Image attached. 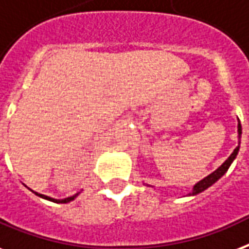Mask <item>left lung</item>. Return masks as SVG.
Instances as JSON below:
<instances>
[{"label": "left lung", "instance_id": "left-lung-1", "mask_svg": "<svg viewBox=\"0 0 249 249\" xmlns=\"http://www.w3.org/2000/svg\"><path fill=\"white\" fill-rule=\"evenodd\" d=\"M239 121V120H238ZM240 137H242V125H240V121L238 123V146L235 147V150L231 153V155L229 157V158L226 159L225 162L222 163L221 166L218 167L217 170L213 171L210 175H208L206 178H204L202 180H200V181H197L195 185H193V189L192 192H189L187 195L188 197L191 196H196V195H198V193L204 192V191H206L209 187H212L214 183H217L218 180L221 179L222 176L225 175L226 172H227V170L230 168L231 163L234 162L235 158H236V155H238L239 153V147H240ZM147 185V184H146ZM147 187H150V185H147Z\"/></svg>", "mask_w": 249, "mask_h": 249}]
</instances>
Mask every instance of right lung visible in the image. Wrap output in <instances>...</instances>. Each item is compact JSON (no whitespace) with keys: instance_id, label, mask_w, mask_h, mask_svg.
Returning a JSON list of instances; mask_svg holds the SVG:
<instances>
[{"instance_id":"1","label":"right lung","mask_w":249,"mask_h":249,"mask_svg":"<svg viewBox=\"0 0 249 249\" xmlns=\"http://www.w3.org/2000/svg\"><path fill=\"white\" fill-rule=\"evenodd\" d=\"M28 189H30V188H28ZM30 191H31V192H34L36 195V196H39V197H41V198H44V200H48V201H52V202H56V204H68V202H70V201H73L74 198H75V197L78 196L79 193L82 192V191H81V192H78V193H75V195H73V196H70V197H66V198H62V200H57V198H53V197H49V196H45V195H41V193H37V192H35V191H32V189H30Z\"/></svg>"}]
</instances>
